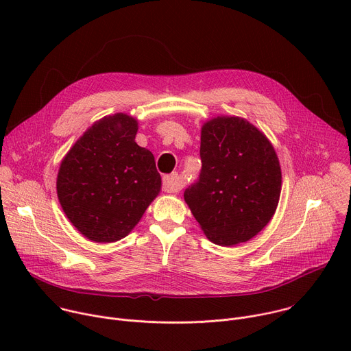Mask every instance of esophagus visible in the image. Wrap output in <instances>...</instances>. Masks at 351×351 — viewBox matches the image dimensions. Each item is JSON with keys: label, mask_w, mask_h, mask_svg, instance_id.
<instances>
[{"label": "esophagus", "mask_w": 351, "mask_h": 351, "mask_svg": "<svg viewBox=\"0 0 351 351\" xmlns=\"http://www.w3.org/2000/svg\"><path fill=\"white\" fill-rule=\"evenodd\" d=\"M162 183H164L165 191H168V193H176V191H179L182 189V182H180L179 175L176 172L164 176Z\"/></svg>", "instance_id": "34e87169"}]
</instances>
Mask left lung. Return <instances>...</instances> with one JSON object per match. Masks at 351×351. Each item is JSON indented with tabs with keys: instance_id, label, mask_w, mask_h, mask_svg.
Here are the masks:
<instances>
[{
	"instance_id": "8db88e82",
	"label": "left lung",
	"mask_w": 351,
	"mask_h": 351,
	"mask_svg": "<svg viewBox=\"0 0 351 351\" xmlns=\"http://www.w3.org/2000/svg\"><path fill=\"white\" fill-rule=\"evenodd\" d=\"M199 179L184 202L204 234L232 247L258 234L272 219L282 172L275 148L253 123L221 115L202 128Z\"/></svg>"
}]
</instances>
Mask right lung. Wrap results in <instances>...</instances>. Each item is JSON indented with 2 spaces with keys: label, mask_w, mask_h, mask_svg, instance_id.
Instances as JSON below:
<instances>
[{
  "label": "right lung",
  "mask_w": 351,
  "mask_h": 351,
  "mask_svg": "<svg viewBox=\"0 0 351 351\" xmlns=\"http://www.w3.org/2000/svg\"><path fill=\"white\" fill-rule=\"evenodd\" d=\"M137 119L118 112L94 122L61 161L60 204L88 240L128 236L161 191L154 156L134 138Z\"/></svg>",
  "instance_id": "obj_1"
}]
</instances>
